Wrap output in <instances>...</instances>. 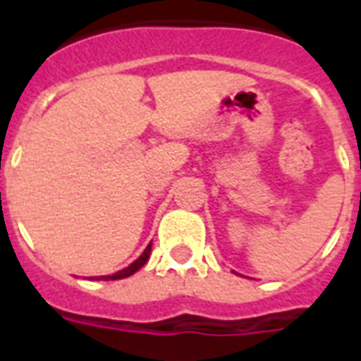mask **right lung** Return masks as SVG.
I'll use <instances>...</instances> for the list:
<instances>
[{"label": "right lung", "instance_id": "1", "mask_svg": "<svg viewBox=\"0 0 361 361\" xmlns=\"http://www.w3.org/2000/svg\"><path fill=\"white\" fill-rule=\"evenodd\" d=\"M149 252H152V243H149V245H147L146 249H144V252H142L140 257L136 258L135 262L130 264L129 268L121 269V271H118V274H114V275H101L99 279H103V281H116V279H125V277H129V275L136 274V271H138V269H140L142 266H144V264L147 262V258H149Z\"/></svg>", "mask_w": 361, "mask_h": 361}]
</instances>
